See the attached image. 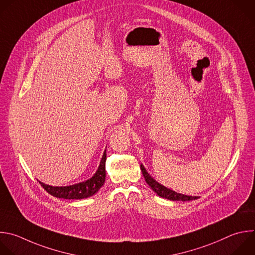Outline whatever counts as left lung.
<instances>
[{
    "label": "left lung",
    "mask_w": 255,
    "mask_h": 255,
    "mask_svg": "<svg viewBox=\"0 0 255 255\" xmlns=\"http://www.w3.org/2000/svg\"><path fill=\"white\" fill-rule=\"evenodd\" d=\"M142 174L145 178V181L147 182V184L152 188V190L154 192H156L159 196L163 197V198H167L169 200H173V201H189V200H194L197 199V196H188V195H184V194H180L177 193L173 190L168 189L166 187H164L163 185L159 184L158 182H156L146 171V169L143 167V165L140 166Z\"/></svg>",
    "instance_id": "1"
}]
</instances>
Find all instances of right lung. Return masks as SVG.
Masks as SVG:
<instances>
[{
  "mask_svg": "<svg viewBox=\"0 0 255 255\" xmlns=\"http://www.w3.org/2000/svg\"><path fill=\"white\" fill-rule=\"evenodd\" d=\"M106 151L103 154L100 166L98 168L95 175L89 180L81 182L78 184L65 186V187H53L47 184H44L39 181L41 186L51 195L57 198L64 199H83L94 195L104 184L106 177Z\"/></svg>",
  "mask_w": 255,
  "mask_h": 255,
  "instance_id": "right-lung-1",
  "label": "right lung"
}]
</instances>
